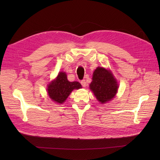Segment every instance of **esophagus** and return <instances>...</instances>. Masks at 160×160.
<instances>
[{"mask_svg": "<svg viewBox=\"0 0 160 160\" xmlns=\"http://www.w3.org/2000/svg\"><path fill=\"white\" fill-rule=\"evenodd\" d=\"M81 84L82 85V86L84 87V88H85V87H86V81H85V80H82L81 81Z\"/></svg>", "mask_w": 160, "mask_h": 160, "instance_id": "1", "label": "esophagus"}]
</instances>
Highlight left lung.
Here are the masks:
<instances>
[{"label": "left lung", "mask_w": 160, "mask_h": 160, "mask_svg": "<svg viewBox=\"0 0 160 160\" xmlns=\"http://www.w3.org/2000/svg\"><path fill=\"white\" fill-rule=\"evenodd\" d=\"M118 87L110 70L98 67L94 71L89 88L101 103H105L114 98Z\"/></svg>", "instance_id": "8db88e82"}]
</instances>
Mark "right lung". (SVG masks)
Masks as SVG:
<instances>
[{"instance_id": "add662e5", "label": "right lung", "mask_w": 160, "mask_h": 160, "mask_svg": "<svg viewBox=\"0 0 160 160\" xmlns=\"http://www.w3.org/2000/svg\"><path fill=\"white\" fill-rule=\"evenodd\" d=\"M77 81L70 82L65 72H59L57 78L48 85L47 93L50 99L55 103L62 104L68 98L72 90L81 88Z\"/></svg>"}]
</instances>
